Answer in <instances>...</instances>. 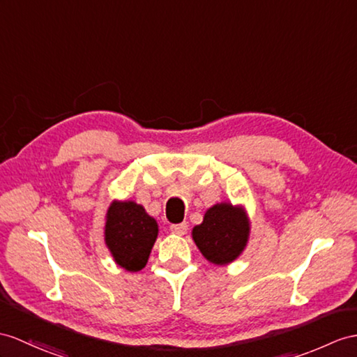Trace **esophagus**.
I'll return each instance as SVG.
<instances>
[{
    "label": "esophagus",
    "instance_id": "34e87169",
    "mask_svg": "<svg viewBox=\"0 0 357 357\" xmlns=\"http://www.w3.org/2000/svg\"><path fill=\"white\" fill-rule=\"evenodd\" d=\"M169 230H171L172 233L180 234V236H183V234H186V231H188V224H186V222H181V224H172L171 227H169Z\"/></svg>",
    "mask_w": 357,
    "mask_h": 357
}]
</instances>
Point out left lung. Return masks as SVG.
<instances>
[{"mask_svg": "<svg viewBox=\"0 0 357 357\" xmlns=\"http://www.w3.org/2000/svg\"><path fill=\"white\" fill-rule=\"evenodd\" d=\"M250 229L244 206L218 203L208 207L203 222L192 229V239L208 262L229 265L245 250Z\"/></svg>", "mask_w": 357, "mask_h": 357, "instance_id": "obj_1", "label": "left lung"}]
</instances>
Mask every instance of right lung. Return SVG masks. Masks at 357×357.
Listing matches in <instances>:
<instances>
[{
  "instance_id": "obj_1",
  "label": "right lung",
  "mask_w": 357,
  "mask_h": 357,
  "mask_svg": "<svg viewBox=\"0 0 357 357\" xmlns=\"http://www.w3.org/2000/svg\"><path fill=\"white\" fill-rule=\"evenodd\" d=\"M159 234V225L144 206L113 199L106 213L104 242L116 265L136 273L149 262Z\"/></svg>"
}]
</instances>
